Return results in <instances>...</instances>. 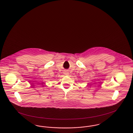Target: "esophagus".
Instances as JSON below:
<instances>
[{"mask_svg": "<svg viewBox=\"0 0 133 133\" xmlns=\"http://www.w3.org/2000/svg\"><path fill=\"white\" fill-rule=\"evenodd\" d=\"M64 74L66 75H68L69 74V72L67 71H64Z\"/></svg>", "mask_w": 133, "mask_h": 133, "instance_id": "obj_1", "label": "esophagus"}]
</instances>
